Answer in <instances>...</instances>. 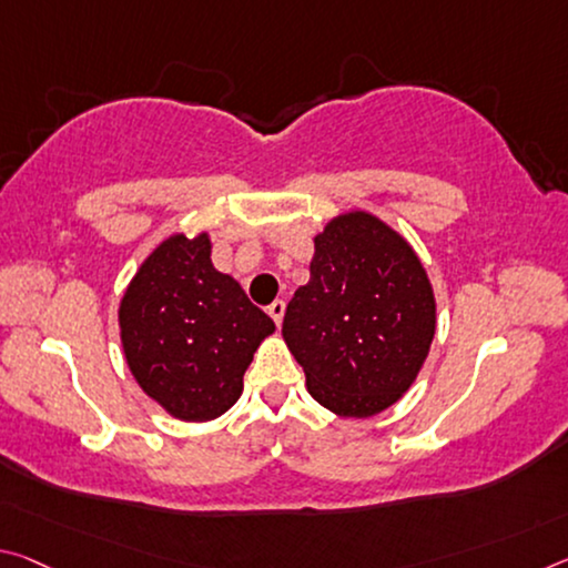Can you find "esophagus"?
I'll list each match as a JSON object with an SVG mask.
<instances>
[{
  "label": "esophagus",
  "mask_w": 568,
  "mask_h": 568,
  "mask_svg": "<svg viewBox=\"0 0 568 568\" xmlns=\"http://www.w3.org/2000/svg\"><path fill=\"white\" fill-rule=\"evenodd\" d=\"M267 313H270V318L275 321V326H281V323H283V316H285V303H283V301L270 303V305H267Z\"/></svg>",
  "instance_id": "34e87169"
}]
</instances>
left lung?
Listing matches in <instances>:
<instances>
[{
    "label": "left lung",
    "instance_id": "1",
    "mask_svg": "<svg viewBox=\"0 0 568 568\" xmlns=\"http://www.w3.org/2000/svg\"><path fill=\"white\" fill-rule=\"evenodd\" d=\"M283 336L313 399L341 417H374L429 354L435 295L425 267L374 214H341L316 237L311 281L287 303Z\"/></svg>",
    "mask_w": 568,
    "mask_h": 568
}]
</instances>
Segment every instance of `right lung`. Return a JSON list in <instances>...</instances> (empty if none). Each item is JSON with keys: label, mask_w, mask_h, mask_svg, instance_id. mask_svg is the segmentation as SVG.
Returning a JSON list of instances; mask_svg holds the SVG:
<instances>
[{"label": "right lung", "mask_w": 568, "mask_h": 568, "mask_svg": "<svg viewBox=\"0 0 568 568\" xmlns=\"http://www.w3.org/2000/svg\"><path fill=\"white\" fill-rule=\"evenodd\" d=\"M210 237L174 235L151 252L125 291L121 341L141 389L169 414L206 422L242 394V376L273 318L237 281L214 270Z\"/></svg>", "instance_id": "add662e5"}]
</instances>
